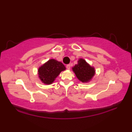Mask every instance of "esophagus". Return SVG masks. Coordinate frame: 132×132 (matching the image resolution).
<instances>
[{
    "label": "esophagus",
    "instance_id": "1",
    "mask_svg": "<svg viewBox=\"0 0 132 132\" xmlns=\"http://www.w3.org/2000/svg\"><path fill=\"white\" fill-rule=\"evenodd\" d=\"M66 68H67L68 70H70V64H68V65H67Z\"/></svg>",
    "mask_w": 132,
    "mask_h": 132
}]
</instances>
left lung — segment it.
Listing matches in <instances>:
<instances>
[{
  "label": "left lung",
  "instance_id": "obj_1",
  "mask_svg": "<svg viewBox=\"0 0 132 132\" xmlns=\"http://www.w3.org/2000/svg\"><path fill=\"white\" fill-rule=\"evenodd\" d=\"M73 71L79 80L82 82H87L89 81L95 74V70L85 61L83 59H80L78 64L73 68Z\"/></svg>",
  "mask_w": 132,
  "mask_h": 132
}]
</instances>
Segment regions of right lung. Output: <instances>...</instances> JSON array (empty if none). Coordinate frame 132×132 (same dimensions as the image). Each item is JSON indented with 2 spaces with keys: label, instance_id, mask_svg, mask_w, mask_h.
I'll return each instance as SVG.
<instances>
[{
  "label": "right lung",
  "instance_id": "1",
  "mask_svg": "<svg viewBox=\"0 0 132 132\" xmlns=\"http://www.w3.org/2000/svg\"><path fill=\"white\" fill-rule=\"evenodd\" d=\"M65 70L64 65L55 59H50L39 67L38 75L41 80L46 84H51L62 71Z\"/></svg>",
  "mask_w": 132,
  "mask_h": 132
}]
</instances>
